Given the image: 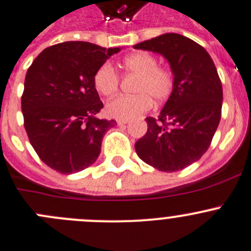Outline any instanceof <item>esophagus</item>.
<instances>
[{"instance_id": "1", "label": "esophagus", "mask_w": 251, "mask_h": 251, "mask_svg": "<svg viewBox=\"0 0 251 251\" xmlns=\"http://www.w3.org/2000/svg\"><path fill=\"white\" fill-rule=\"evenodd\" d=\"M127 123H128V120H117V125H119V126L126 125Z\"/></svg>"}]
</instances>
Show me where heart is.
Returning <instances> with one entry per match:
<instances>
[{"label": "heart", "instance_id": "heart-1", "mask_svg": "<svg viewBox=\"0 0 251 251\" xmlns=\"http://www.w3.org/2000/svg\"><path fill=\"white\" fill-rule=\"evenodd\" d=\"M157 58L145 51L126 56L123 69L127 75L136 76L132 87L135 95L115 98L106 105V114L119 120H130L150 109L151 99L156 102L168 100L174 89V75L171 70L157 66ZM119 83V75L110 64L101 65L95 72V89L105 98L117 91Z\"/></svg>", "mask_w": 251, "mask_h": 251}]
</instances>
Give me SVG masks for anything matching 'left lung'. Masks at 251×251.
Listing matches in <instances>:
<instances>
[{
	"instance_id": "1",
	"label": "left lung",
	"mask_w": 251,
	"mask_h": 251,
	"mask_svg": "<svg viewBox=\"0 0 251 251\" xmlns=\"http://www.w3.org/2000/svg\"><path fill=\"white\" fill-rule=\"evenodd\" d=\"M134 49L160 53L170 65L174 89L159 119L146 117L148 132L135 144L140 159L174 173L206 152L221 117L223 86L206 50L179 33H164Z\"/></svg>"
}]
</instances>
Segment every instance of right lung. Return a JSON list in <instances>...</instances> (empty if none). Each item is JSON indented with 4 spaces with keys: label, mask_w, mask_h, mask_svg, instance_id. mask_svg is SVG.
Wrapping results in <instances>:
<instances>
[{
    "label": "right lung",
    "mask_w": 251,
    "mask_h": 251,
    "mask_svg": "<svg viewBox=\"0 0 251 251\" xmlns=\"http://www.w3.org/2000/svg\"><path fill=\"white\" fill-rule=\"evenodd\" d=\"M121 47L67 41L42 51L25 78V128L40 159L61 174L89 168L115 120L96 117L103 107L94 86L96 70Z\"/></svg>",
    "instance_id": "obj_1"
}]
</instances>
